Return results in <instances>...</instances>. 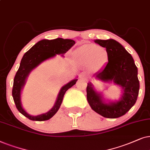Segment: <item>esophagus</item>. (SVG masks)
<instances>
[{
    "label": "esophagus",
    "instance_id": "34e87169",
    "mask_svg": "<svg viewBox=\"0 0 150 150\" xmlns=\"http://www.w3.org/2000/svg\"><path fill=\"white\" fill-rule=\"evenodd\" d=\"M79 77H80L81 79H86L87 78V75L85 73H81L79 74Z\"/></svg>",
    "mask_w": 150,
    "mask_h": 150
}]
</instances>
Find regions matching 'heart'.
<instances>
[{
  "label": "heart",
  "mask_w": 150,
  "mask_h": 150,
  "mask_svg": "<svg viewBox=\"0 0 150 150\" xmlns=\"http://www.w3.org/2000/svg\"><path fill=\"white\" fill-rule=\"evenodd\" d=\"M75 57L83 64L90 65L95 69H101L108 62L109 57L106 49L97 45H83L76 49Z\"/></svg>",
  "instance_id": "1"
}]
</instances>
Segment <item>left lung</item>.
<instances>
[{"instance_id": "obj_1", "label": "left lung", "mask_w": 150, "mask_h": 150, "mask_svg": "<svg viewBox=\"0 0 150 150\" xmlns=\"http://www.w3.org/2000/svg\"><path fill=\"white\" fill-rule=\"evenodd\" d=\"M94 42L106 49L109 57L108 62L93 77L102 82L113 83L120 87L122 93L119 100H108L90 81L86 87L87 101L91 108L102 117L118 118L128 112L137 101L140 86L138 69L132 56L117 41L108 39Z\"/></svg>"}]
</instances>
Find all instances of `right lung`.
Returning <instances> with one entry per match:
<instances>
[{
    "label": "right lung",
    "mask_w": 150,
    "mask_h": 150,
    "mask_svg": "<svg viewBox=\"0 0 150 150\" xmlns=\"http://www.w3.org/2000/svg\"><path fill=\"white\" fill-rule=\"evenodd\" d=\"M75 44V42L73 40L63 39L61 38L51 40L44 39L38 42L23 55L20 64L19 69L13 79L12 96L18 110L30 120L42 121L49 120L51 117H53L58 111L62 103L66 92L73 85H75L78 79L77 77H76V78L70 81L61 88L57 95L55 104L51 110L41 115L33 116L30 115L23 108L21 101L22 90L25 86L29 73L33 69L38 67L40 64L47 59L53 58L57 55H61L62 56H64V55Z\"/></svg>",
    "instance_id": "1"
}]
</instances>
